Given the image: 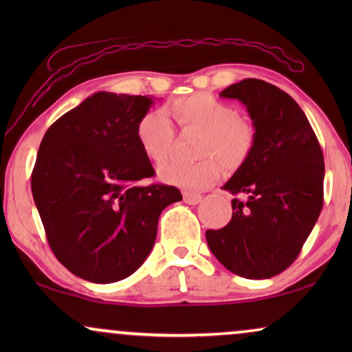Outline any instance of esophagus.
Returning a JSON list of instances; mask_svg holds the SVG:
<instances>
[{
  "label": "esophagus",
  "mask_w": 352,
  "mask_h": 352,
  "mask_svg": "<svg viewBox=\"0 0 352 352\" xmlns=\"http://www.w3.org/2000/svg\"><path fill=\"white\" fill-rule=\"evenodd\" d=\"M182 197H184V201L187 205H197V204H200V200H201V195L192 194V192H184Z\"/></svg>",
  "instance_id": "obj_1"
}]
</instances>
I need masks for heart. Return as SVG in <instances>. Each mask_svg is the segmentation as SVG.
I'll list each match as a JSON object with an SVG mask.
<instances>
[{
	"label": "heart",
	"instance_id": "heart-1",
	"mask_svg": "<svg viewBox=\"0 0 352 352\" xmlns=\"http://www.w3.org/2000/svg\"><path fill=\"white\" fill-rule=\"evenodd\" d=\"M171 113L184 133L200 134L197 155L201 162H170L160 168L163 181L187 190H201L219 177V165L228 170L237 168L253 151L256 131L252 122L239 117L234 107L205 93L176 99ZM138 141L142 152L153 163H163L170 155L175 129L165 110H148L138 123Z\"/></svg>",
	"mask_w": 352,
	"mask_h": 352
}]
</instances>
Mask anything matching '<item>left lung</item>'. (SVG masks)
I'll return each instance as SVG.
<instances>
[{"label": "left lung", "instance_id": "1", "mask_svg": "<svg viewBox=\"0 0 352 352\" xmlns=\"http://www.w3.org/2000/svg\"><path fill=\"white\" fill-rule=\"evenodd\" d=\"M248 110L256 139L223 189L232 219L206 230L211 253L230 272L269 278L290 266L324 205V153L305 112L267 81L247 78L219 93Z\"/></svg>", "mask_w": 352, "mask_h": 352}]
</instances>
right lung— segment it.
<instances>
[{"instance_id": "1", "label": "right lung", "mask_w": 352, "mask_h": 352, "mask_svg": "<svg viewBox=\"0 0 352 352\" xmlns=\"http://www.w3.org/2000/svg\"><path fill=\"white\" fill-rule=\"evenodd\" d=\"M148 96L99 91L62 115L40 144L32 194L56 258L76 277L131 276L155 243L160 213L182 200L175 186L146 184L151 160L138 141Z\"/></svg>"}]
</instances>
